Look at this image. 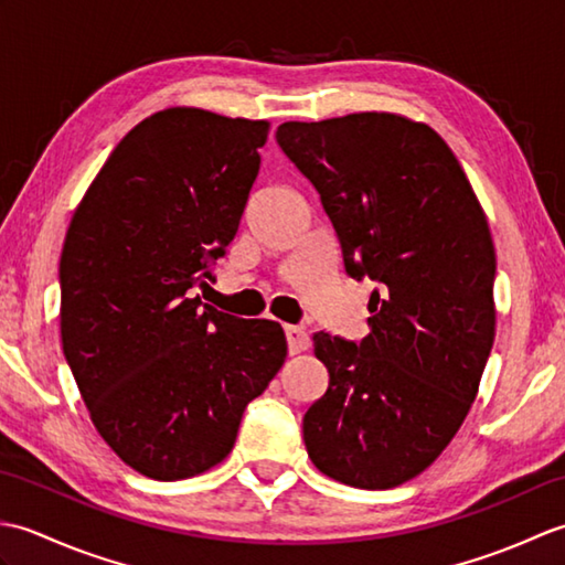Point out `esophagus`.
<instances>
[{"label": "esophagus", "instance_id": "obj_1", "mask_svg": "<svg viewBox=\"0 0 565 565\" xmlns=\"http://www.w3.org/2000/svg\"><path fill=\"white\" fill-rule=\"evenodd\" d=\"M286 342H289V354H301L308 350L310 338L303 328L286 326Z\"/></svg>", "mask_w": 565, "mask_h": 565}]
</instances>
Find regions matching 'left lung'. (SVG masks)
Returning a JSON list of instances; mask_svg holds the SVG:
<instances>
[{
	"label": "left lung",
	"instance_id": "left-lung-1",
	"mask_svg": "<svg viewBox=\"0 0 565 565\" xmlns=\"http://www.w3.org/2000/svg\"><path fill=\"white\" fill-rule=\"evenodd\" d=\"M276 142L320 194L344 271L374 279L371 332L313 334L330 383L303 415L308 456L386 490L437 459L471 407L495 340V247L435 130L395 114L289 121Z\"/></svg>",
	"mask_w": 565,
	"mask_h": 565
}]
</instances>
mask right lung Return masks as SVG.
<instances>
[{"label":"right lung","instance_id":"1","mask_svg":"<svg viewBox=\"0 0 565 565\" xmlns=\"http://www.w3.org/2000/svg\"><path fill=\"white\" fill-rule=\"evenodd\" d=\"M267 121L167 109L138 124L84 194L60 257V332L104 441L154 481L231 454L286 359L279 322L194 296L237 233Z\"/></svg>","mask_w":565,"mask_h":565}]
</instances>
